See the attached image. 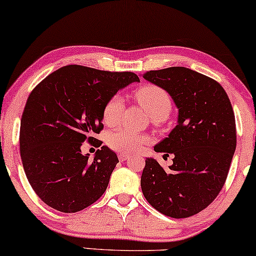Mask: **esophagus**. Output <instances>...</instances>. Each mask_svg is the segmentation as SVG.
Instances as JSON below:
<instances>
[{
	"label": "esophagus",
	"instance_id": "esophagus-1",
	"mask_svg": "<svg viewBox=\"0 0 256 256\" xmlns=\"http://www.w3.org/2000/svg\"><path fill=\"white\" fill-rule=\"evenodd\" d=\"M118 160H120V162H124V160H129V155H127V154H118Z\"/></svg>",
	"mask_w": 256,
	"mask_h": 256
}]
</instances>
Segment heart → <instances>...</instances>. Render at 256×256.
<instances>
[{"label":"heart","instance_id":"b5f03b06","mask_svg":"<svg viewBox=\"0 0 256 256\" xmlns=\"http://www.w3.org/2000/svg\"><path fill=\"white\" fill-rule=\"evenodd\" d=\"M136 100L144 108L152 120H166L172 110V100L169 94L158 86H144L136 90ZM124 112V100L118 94L110 96L104 104L102 120L104 124L115 126L120 122ZM106 142L110 148L121 154L138 152L149 142L146 135L136 134L127 129H116L108 132Z\"/></svg>","mask_w":256,"mask_h":256}]
</instances>
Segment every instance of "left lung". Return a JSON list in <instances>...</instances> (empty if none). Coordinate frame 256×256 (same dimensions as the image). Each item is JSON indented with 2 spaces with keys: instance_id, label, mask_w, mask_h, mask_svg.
<instances>
[{
  "instance_id": "1",
  "label": "left lung",
  "mask_w": 256,
  "mask_h": 256,
  "mask_svg": "<svg viewBox=\"0 0 256 256\" xmlns=\"http://www.w3.org/2000/svg\"><path fill=\"white\" fill-rule=\"evenodd\" d=\"M166 90L178 110L177 126L154 146L174 155L164 170L146 157L141 188L149 204L171 218H188L219 194L236 146V118L219 82L194 70L174 66L142 76Z\"/></svg>"
}]
</instances>
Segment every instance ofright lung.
Listing matches in <instances>:
<instances>
[{
  "mask_svg": "<svg viewBox=\"0 0 256 256\" xmlns=\"http://www.w3.org/2000/svg\"><path fill=\"white\" fill-rule=\"evenodd\" d=\"M138 82L132 72L68 65L34 87L20 118V148L28 180L45 204L74 213L104 194L118 163L116 154L102 146L90 160L82 146H101L94 135L104 128V104Z\"/></svg>",
  "mask_w": 256,
  "mask_h": 256,
  "instance_id": "1",
  "label": "right lung"
}]
</instances>
